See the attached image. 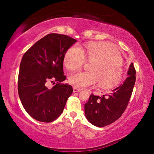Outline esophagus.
<instances>
[{
  "mask_svg": "<svg viewBox=\"0 0 154 154\" xmlns=\"http://www.w3.org/2000/svg\"><path fill=\"white\" fill-rule=\"evenodd\" d=\"M80 91H82L81 89H78V88L73 87V92H79Z\"/></svg>",
  "mask_w": 154,
  "mask_h": 154,
  "instance_id": "obj_1",
  "label": "esophagus"
}]
</instances>
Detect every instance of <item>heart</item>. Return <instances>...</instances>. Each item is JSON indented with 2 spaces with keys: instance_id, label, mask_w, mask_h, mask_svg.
I'll return each instance as SVG.
<instances>
[{
  "instance_id": "obj_1",
  "label": "heart",
  "mask_w": 154,
  "mask_h": 154,
  "mask_svg": "<svg viewBox=\"0 0 154 154\" xmlns=\"http://www.w3.org/2000/svg\"><path fill=\"white\" fill-rule=\"evenodd\" d=\"M85 60L92 62L89 72H79L69 78V83L74 87L86 88L98 82L103 89L113 88L122 78V58L116 47L106 42L90 41L84 48L72 46L64 56V64L71 71H79Z\"/></svg>"
}]
</instances>
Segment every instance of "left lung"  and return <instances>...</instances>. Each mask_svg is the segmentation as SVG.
<instances>
[{"label": "left lung", "instance_id": "left-lung-1", "mask_svg": "<svg viewBox=\"0 0 154 154\" xmlns=\"http://www.w3.org/2000/svg\"><path fill=\"white\" fill-rule=\"evenodd\" d=\"M128 77L123 84L112 90L110 94L103 96H90L85 104V115L91 124L98 127H104L118 119L126 109L131 97L136 81V70L130 64Z\"/></svg>", "mask_w": 154, "mask_h": 154}]
</instances>
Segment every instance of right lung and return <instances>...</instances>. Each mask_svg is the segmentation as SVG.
Masks as SVG:
<instances>
[{"label": "right lung", "mask_w": 154, "mask_h": 154, "mask_svg": "<svg viewBox=\"0 0 154 154\" xmlns=\"http://www.w3.org/2000/svg\"><path fill=\"white\" fill-rule=\"evenodd\" d=\"M77 41L51 33L36 42L22 57L18 76V94L23 106L36 120L51 122L60 116L72 93L63 71L64 56ZM49 81L57 84L49 89ZM55 84V83H54Z\"/></svg>", "instance_id": "obj_1"}]
</instances>
